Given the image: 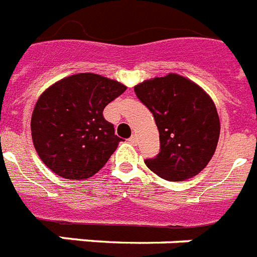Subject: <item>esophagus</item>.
Listing matches in <instances>:
<instances>
[{"mask_svg":"<svg viewBox=\"0 0 257 257\" xmlns=\"http://www.w3.org/2000/svg\"><path fill=\"white\" fill-rule=\"evenodd\" d=\"M128 142H130V143H133V145H137V143H138V138H137L135 135H133V137L128 139Z\"/></svg>","mask_w":257,"mask_h":257,"instance_id":"obj_1","label":"esophagus"}]
</instances>
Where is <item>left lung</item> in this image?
<instances>
[{"mask_svg": "<svg viewBox=\"0 0 257 257\" xmlns=\"http://www.w3.org/2000/svg\"><path fill=\"white\" fill-rule=\"evenodd\" d=\"M134 91L153 112L159 130L161 151L146 159V166L170 182L198 175L213 157L220 134V120L210 95L178 74L142 82Z\"/></svg>", "mask_w": 257, "mask_h": 257, "instance_id": "8db88e82", "label": "left lung"}]
</instances>
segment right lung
Returning <instances> with one entry per match:
<instances>
[{
  "label": "right lung",
  "mask_w": 257,
  "mask_h": 257,
  "mask_svg": "<svg viewBox=\"0 0 257 257\" xmlns=\"http://www.w3.org/2000/svg\"><path fill=\"white\" fill-rule=\"evenodd\" d=\"M126 86L93 73L66 77L38 98L32 138L47 167L66 179H87L107 163L122 139L103 108Z\"/></svg>",
  "instance_id": "1"
}]
</instances>
